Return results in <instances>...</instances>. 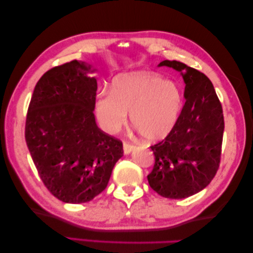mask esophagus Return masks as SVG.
<instances>
[{
	"label": "esophagus",
	"instance_id": "obj_1",
	"mask_svg": "<svg viewBox=\"0 0 253 253\" xmlns=\"http://www.w3.org/2000/svg\"><path fill=\"white\" fill-rule=\"evenodd\" d=\"M134 149V146L133 144H131L130 142H124L123 143V151H124V155H129L130 152L133 150Z\"/></svg>",
	"mask_w": 253,
	"mask_h": 253
}]
</instances>
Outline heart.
Here are the masks:
<instances>
[{
  "instance_id": "1",
  "label": "heart",
  "mask_w": 253,
  "mask_h": 253,
  "mask_svg": "<svg viewBox=\"0 0 253 253\" xmlns=\"http://www.w3.org/2000/svg\"><path fill=\"white\" fill-rule=\"evenodd\" d=\"M184 95L178 84L155 73L136 72L114 78L112 92L97 95L95 111L102 129L107 133L119 131L131 122L149 141L164 139L178 122Z\"/></svg>"
}]
</instances>
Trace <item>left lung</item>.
<instances>
[{
	"instance_id": "1",
	"label": "left lung",
	"mask_w": 253,
	"mask_h": 253,
	"mask_svg": "<svg viewBox=\"0 0 253 253\" xmlns=\"http://www.w3.org/2000/svg\"><path fill=\"white\" fill-rule=\"evenodd\" d=\"M158 66L180 73L186 102L172 131L150 147L156 161L148 181L160 196L181 200L204 189L216 173L224 118L208 76L176 60H164Z\"/></svg>"
}]
</instances>
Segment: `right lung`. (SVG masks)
Listing matches in <instances>:
<instances>
[{
    "mask_svg": "<svg viewBox=\"0 0 253 253\" xmlns=\"http://www.w3.org/2000/svg\"><path fill=\"white\" fill-rule=\"evenodd\" d=\"M95 72L78 60L51 68L37 83L28 109L26 141L37 170L49 192L70 204L102 193L123 156L122 142L95 121Z\"/></svg>",
    "mask_w": 253,
    "mask_h": 253,
    "instance_id": "obj_1",
    "label": "right lung"
}]
</instances>
